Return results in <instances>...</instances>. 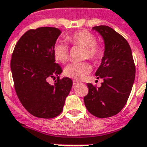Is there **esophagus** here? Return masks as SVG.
Returning <instances> with one entry per match:
<instances>
[{
  "instance_id": "1",
  "label": "esophagus",
  "mask_w": 147,
  "mask_h": 147,
  "mask_svg": "<svg viewBox=\"0 0 147 147\" xmlns=\"http://www.w3.org/2000/svg\"><path fill=\"white\" fill-rule=\"evenodd\" d=\"M78 82H79L78 81H77V80H73V85H76V84H78Z\"/></svg>"
}]
</instances>
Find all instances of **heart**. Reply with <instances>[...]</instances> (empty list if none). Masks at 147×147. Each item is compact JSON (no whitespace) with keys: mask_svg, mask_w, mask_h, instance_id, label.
I'll return each mask as SVG.
<instances>
[{"mask_svg":"<svg viewBox=\"0 0 147 147\" xmlns=\"http://www.w3.org/2000/svg\"><path fill=\"white\" fill-rule=\"evenodd\" d=\"M66 40L75 46L85 47L83 59H88L94 63H98L104 56V49L97 43L95 36L85 30L76 31L66 36ZM53 56L55 61L65 63L69 57V47L65 43L59 42L53 47ZM92 71V66L88 62H72L64 69V75L75 80H82Z\"/></svg>","mask_w":147,"mask_h":147,"instance_id":"1","label":"heart"}]
</instances>
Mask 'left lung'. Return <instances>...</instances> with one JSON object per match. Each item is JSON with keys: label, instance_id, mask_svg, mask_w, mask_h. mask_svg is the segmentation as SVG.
Segmentation results:
<instances>
[{"label": "left lung", "instance_id": "left-lung-1", "mask_svg": "<svg viewBox=\"0 0 147 147\" xmlns=\"http://www.w3.org/2000/svg\"><path fill=\"white\" fill-rule=\"evenodd\" d=\"M105 41V55L95 76L104 82L100 88L88 83L84 98L87 110L94 116L106 118L118 114L125 106L132 90L136 68L128 42L111 27H93Z\"/></svg>", "mask_w": 147, "mask_h": 147}]
</instances>
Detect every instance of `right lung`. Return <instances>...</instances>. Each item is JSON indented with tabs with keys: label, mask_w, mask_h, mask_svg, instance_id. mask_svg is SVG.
Here are the masks:
<instances>
[{
	"label": "right lung",
	"mask_w": 147,
	"mask_h": 147,
	"mask_svg": "<svg viewBox=\"0 0 147 147\" xmlns=\"http://www.w3.org/2000/svg\"><path fill=\"white\" fill-rule=\"evenodd\" d=\"M61 31L55 27L31 29L15 46L10 60L14 88L25 109L40 118L62 113L72 86L69 78H59L62 69L53 56V47ZM57 78L54 86L47 82Z\"/></svg>",
	"instance_id": "right-lung-1"
}]
</instances>
